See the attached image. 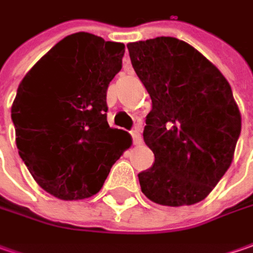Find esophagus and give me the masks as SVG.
<instances>
[{"label":"esophagus","mask_w":253,"mask_h":253,"mask_svg":"<svg viewBox=\"0 0 253 253\" xmlns=\"http://www.w3.org/2000/svg\"><path fill=\"white\" fill-rule=\"evenodd\" d=\"M140 127L135 126L134 130H131V137H133V144L134 145H140L141 144V134H140Z\"/></svg>","instance_id":"esophagus-1"}]
</instances>
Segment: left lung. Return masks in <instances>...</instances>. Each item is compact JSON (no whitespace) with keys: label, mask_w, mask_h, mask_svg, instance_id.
<instances>
[{"label":"left lung","mask_w":253,"mask_h":253,"mask_svg":"<svg viewBox=\"0 0 253 253\" xmlns=\"http://www.w3.org/2000/svg\"><path fill=\"white\" fill-rule=\"evenodd\" d=\"M135 74L153 100L144 141L154 153L141 192L170 207L205 200L230 168L241 113L220 70L176 38L128 43Z\"/></svg>","instance_id":"obj_1"}]
</instances>
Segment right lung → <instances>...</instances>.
I'll list each match as a JSON object with an SVG mask.
<instances>
[{
	"label": "right lung",
	"instance_id": "obj_1",
	"mask_svg": "<svg viewBox=\"0 0 253 253\" xmlns=\"http://www.w3.org/2000/svg\"><path fill=\"white\" fill-rule=\"evenodd\" d=\"M125 44L78 32L25 75L11 108L16 147L42 189L61 200L93 196L131 145L106 120V92Z\"/></svg>",
	"mask_w": 253,
	"mask_h": 253
}]
</instances>
